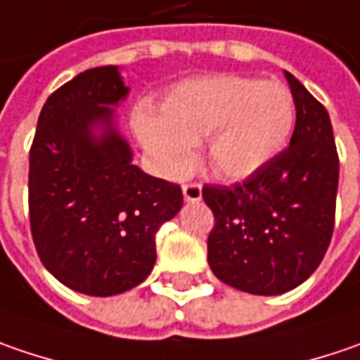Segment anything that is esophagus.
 I'll list each match as a JSON object with an SVG mask.
<instances>
[{
    "label": "esophagus",
    "mask_w": 360,
    "mask_h": 360,
    "mask_svg": "<svg viewBox=\"0 0 360 360\" xmlns=\"http://www.w3.org/2000/svg\"><path fill=\"white\" fill-rule=\"evenodd\" d=\"M182 192H184V198H186L188 202H196V200L202 198V186H200L198 182H188V184H184V186H182Z\"/></svg>",
    "instance_id": "esophagus-1"
}]
</instances>
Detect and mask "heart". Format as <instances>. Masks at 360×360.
<instances>
[{
    "label": "heart",
    "instance_id": "obj_1",
    "mask_svg": "<svg viewBox=\"0 0 360 360\" xmlns=\"http://www.w3.org/2000/svg\"><path fill=\"white\" fill-rule=\"evenodd\" d=\"M294 119L296 105L285 84L214 75L172 89L164 115L139 111L137 134L155 164L170 176L186 170L192 148L205 141L210 170L219 178L239 180L278 158Z\"/></svg>",
    "mask_w": 360,
    "mask_h": 360
}]
</instances>
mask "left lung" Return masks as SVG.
I'll return each instance as SVG.
<instances>
[{"label":"left lung","instance_id":"left-lung-1","mask_svg":"<svg viewBox=\"0 0 360 360\" xmlns=\"http://www.w3.org/2000/svg\"><path fill=\"white\" fill-rule=\"evenodd\" d=\"M285 77L296 103L290 148L243 182L202 186L214 214L208 265L221 281L257 296H278L310 278L334 231L338 152L333 123L294 75Z\"/></svg>","mask_w":360,"mask_h":360}]
</instances>
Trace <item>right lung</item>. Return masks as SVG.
Listing matches in <instances>:
<instances>
[{
	"label": "right lung",
	"mask_w": 360,
	"mask_h": 360,
	"mask_svg": "<svg viewBox=\"0 0 360 360\" xmlns=\"http://www.w3.org/2000/svg\"><path fill=\"white\" fill-rule=\"evenodd\" d=\"M127 95L117 66L89 68L44 103L30 148L27 207L38 257L66 288L115 296L150 276L155 235L182 207L178 184L131 164L111 125ZM105 123L101 140L92 135Z\"/></svg>",
	"instance_id": "obj_1"
}]
</instances>
